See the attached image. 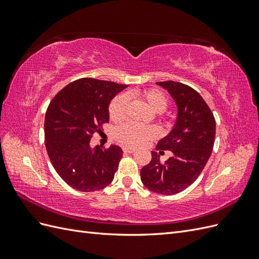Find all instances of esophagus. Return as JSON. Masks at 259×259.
Segmentation results:
<instances>
[{"mask_svg": "<svg viewBox=\"0 0 259 259\" xmlns=\"http://www.w3.org/2000/svg\"><path fill=\"white\" fill-rule=\"evenodd\" d=\"M123 151L126 152V153H133V152L135 151V149L134 148H130V147H125V148H123Z\"/></svg>", "mask_w": 259, "mask_h": 259, "instance_id": "esophagus-1", "label": "esophagus"}]
</instances>
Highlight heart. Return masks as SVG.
<instances>
[{"mask_svg": "<svg viewBox=\"0 0 259 259\" xmlns=\"http://www.w3.org/2000/svg\"><path fill=\"white\" fill-rule=\"evenodd\" d=\"M142 97L156 113H162L168 107V98L162 91L152 89L140 93ZM127 98L123 94L117 95L109 105L108 113L113 122H121L125 117ZM114 136L119 143L128 147H138L158 136V130L153 126H143L136 123H125L117 127Z\"/></svg>", "mask_w": 259, "mask_h": 259, "instance_id": "obj_1", "label": "heart"}]
</instances>
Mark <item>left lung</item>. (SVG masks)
Masks as SVG:
<instances>
[{
  "mask_svg": "<svg viewBox=\"0 0 259 259\" xmlns=\"http://www.w3.org/2000/svg\"><path fill=\"white\" fill-rule=\"evenodd\" d=\"M156 84L167 90L177 105L173 130L156 146V150H169L173 156L162 163L160 155L152 151L140 178L149 190L170 195L193 184L206 165L213 151L216 123L204 99L190 86L174 81Z\"/></svg>",
  "mask_w": 259,
  "mask_h": 259,
  "instance_id": "1",
  "label": "left lung"
}]
</instances>
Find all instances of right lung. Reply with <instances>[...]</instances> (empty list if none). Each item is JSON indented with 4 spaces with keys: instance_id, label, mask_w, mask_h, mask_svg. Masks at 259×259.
Instances as JSON below:
<instances>
[{
    "instance_id": "obj_1",
    "label": "right lung",
    "mask_w": 259,
    "mask_h": 259,
    "mask_svg": "<svg viewBox=\"0 0 259 259\" xmlns=\"http://www.w3.org/2000/svg\"><path fill=\"white\" fill-rule=\"evenodd\" d=\"M127 85L84 77L68 84L46 110L45 147L57 174L73 189L92 192L104 189L114 178L123 151L90 142L109 122L111 99Z\"/></svg>"
}]
</instances>
